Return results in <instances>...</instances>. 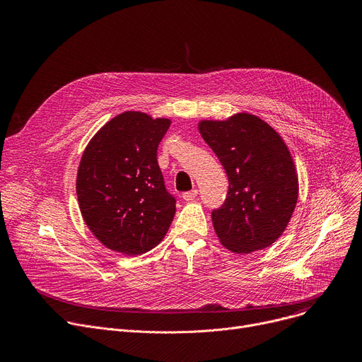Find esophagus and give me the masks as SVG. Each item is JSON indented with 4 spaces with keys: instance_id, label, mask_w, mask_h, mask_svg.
I'll use <instances>...</instances> for the list:
<instances>
[{
    "instance_id": "obj_1",
    "label": "esophagus",
    "mask_w": 362,
    "mask_h": 362,
    "mask_svg": "<svg viewBox=\"0 0 362 362\" xmlns=\"http://www.w3.org/2000/svg\"><path fill=\"white\" fill-rule=\"evenodd\" d=\"M197 196V189H193V190H189V192H185L183 193V199L186 200V202H189V200H193L194 197Z\"/></svg>"
}]
</instances>
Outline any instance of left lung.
I'll list each match as a JSON object with an SVG mask.
<instances>
[{
    "instance_id": "left-lung-1",
    "label": "left lung",
    "mask_w": 362,
    "mask_h": 362,
    "mask_svg": "<svg viewBox=\"0 0 362 362\" xmlns=\"http://www.w3.org/2000/svg\"><path fill=\"white\" fill-rule=\"evenodd\" d=\"M199 132L226 170L229 192L212 212L221 243L235 253L271 246L286 229L298 202V173L279 133L250 113L200 120Z\"/></svg>"
}]
</instances>
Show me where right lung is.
I'll return each instance as SVG.
<instances>
[{
    "instance_id": "right-lung-1",
    "label": "right lung",
    "mask_w": 362,
    "mask_h": 362,
    "mask_svg": "<svg viewBox=\"0 0 362 362\" xmlns=\"http://www.w3.org/2000/svg\"><path fill=\"white\" fill-rule=\"evenodd\" d=\"M170 123L124 112L83 151L76 180L80 212L91 233L112 250L146 253L169 230L176 200L165 187L158 147Z\"/></svg>"
}]
</instances>
